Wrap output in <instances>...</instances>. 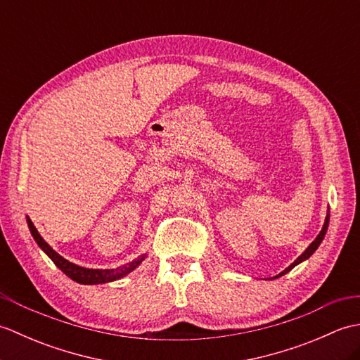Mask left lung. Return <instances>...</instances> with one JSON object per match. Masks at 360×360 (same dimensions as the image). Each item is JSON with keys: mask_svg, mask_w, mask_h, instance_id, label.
I'll use <instances>...</instances> for the list:
<instances>
[{"mask_svg": "<svg viewBox=\"0 0 360 360\" xmlns=\"http://www.w3.org/2000/svg\"><path fill=\"white\" fill-rule=\"evenodd\" d=\"M328 224H330V215H326V219H325V224H323V227H322V231H320V233L317 235V238H316L314 241H312V243L309 244V248H308L307 250H304L303 254H302L300 257H298V258L295 259V262H294L292 264H290L289 267H286L285 271H283L281 274H278L277 277H274V278H278V277H281V275H285L286 272H289L290 269H292V267H295L298 263L304 262V259H308V258H309L312 254H314V252L317 250V248L320 246V243H322V240L325 238V233H326V231H328Z\"/></svg>", "mask_w": 360, "mask_h": 360, "instance_id": "1", "label": "left lung"}]
</instances>
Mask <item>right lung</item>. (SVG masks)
Listing matches in <instances>:
<instances>
[{
	"label": "right lung",
	"mask_w": 360,
	"mask_h": 360,
	"mask_svg": "<svg viewBox=\"0 0 360 360\" xmlns=\"http://www.w3.org/2000/svg\"><path fill=\"white\" fill-rule=\"evenodd\" d=\"M27 226L38 246L46 252V255L56 263L58 269H62V272H65L68 277L72 278L74 281L82 283V285H98V283H108V281L119 280L122 277H125V275L131 272L133 269H136V267L139 266L142 263V259L145 258V255H142L137 259H133L131 263L116 267V269H86V267H80L77 264L68 262V259H65L62 255H58L57 252L41 238V235L38 233L35 226L32 224V221L29 218H27Z\"/></svg>",
	"instance_id": "add662e5"
}]
</instances>
